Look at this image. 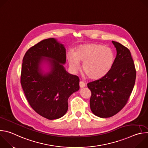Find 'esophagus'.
<instances>
[{
	"instance_id": "34e87169",
	"label": "esophagus",
	"mask_w": 148,
	"mask_h": 148,
	"mask_svg": "<svg viewBox=\"0 0 148 148\" xmlns=\"http://www.w3.org/2000/svg\"><path fill=\"white\" fill-rule=\"evenodd\" d=\"M85 86H86L85 82H84V81H81L79 82V87H80V88H84Z\"/></svg>"
}]
</instances>
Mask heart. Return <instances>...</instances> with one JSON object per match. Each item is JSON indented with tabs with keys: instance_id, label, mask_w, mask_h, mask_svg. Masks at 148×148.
<instances>
[{
	"instance_id": "obj_1",
	"label": "heart",
	"mask_w": 148,
	"mask_h": 148,
	"mask_svg": "<svg viewBox=\"0 0 148 148\" xmlns=\"http://www.w3.org/2000/svg\"><path fill=\"white\" fill-rule=\"evenodd\" d=\"M67 59L73 72L78 70L79 61H82L83 70L87 75L92 79H98L108 74L112 68L115 54L110 47L91 43L79 46L75 53L68 54Z\"/></svg>"
}]
</instances>
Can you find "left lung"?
Listing matches in <instances>:
<instances>
[{"instance_id": "1", "label": "left lung", "mask_w": 148, "mask_h": 148, "mask_svg": "<svg viewBox=\"0 0 148 148\" xmlns=\"http://www.w3.org/2000/svg\"><path fill=\"white\" fill-rule=\"evenodd\" d=\"M116 56L110 71L99 79L88 82L92 113L100 118H110L118 113L127 103L133 90L136 70L130 50L112 41Z\"/></svg>"}]
</instances>
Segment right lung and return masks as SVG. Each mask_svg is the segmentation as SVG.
<instances>
[{
	"mask_svg": "<svg viewBox=\"0 0 148 148\" xmlns=\"http://www.w3.org/2000/svg\"><path fill=\"white\" fill-rule=\"evenodd\" d=\"M66 61L64 45L54 38L30 47L23 59L20 83L26 98L38 114L50 120L66 114L69 97L79 88L78 77L63 66ZM44 62L49 66L47 72L42 70Z\"/></svg>",
	"mask_w": 148,
	"mask_h": 148,
	"instance_id": "right-lung-1",
	"label": "right lung"
}]
</instances>
